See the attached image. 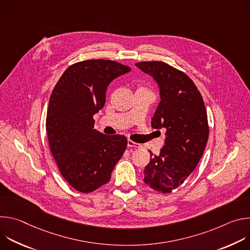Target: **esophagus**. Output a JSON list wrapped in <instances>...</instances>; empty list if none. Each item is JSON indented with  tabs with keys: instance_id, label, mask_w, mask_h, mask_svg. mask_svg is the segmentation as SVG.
I'll use <instances>...</instances> for the list:
<instances>
[{
	"instance_id": "obj_1",
	"label": "esophagus",
	"mask_w": 250,
	"mask_h": 250,
	"mask_svg": "<svg viewBox=\"0 0 250 250\" xmlns=\"http://www.w3.org/2000/svg\"><path fill=\"white\" fill-rule=\"evenodd\" d=\"M127 146L128 147H134V148H140L141 147V146L139 144H136V142H133L130 139L127 140Z\"/></svg>"
}]
</instances>
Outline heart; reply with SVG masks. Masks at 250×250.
<instances>
[{"mask_svg": "<svg viewBox=\"0 0 250 250\" xmlns=\"http://www.w3.org/2000/svg\"><path fill=\"white\" fill-rule=\"evenodd\" d=\"M140 89H142V88H140Z\"/></svg>", "mask_w": 250, "mask_h": 250, "instance_id": "heart-1", "label": "heart"}]
</instances>
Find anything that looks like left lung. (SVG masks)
I'll return each instance as SVG.
<instances>
[{
	"label": "left lung",
	"instance_id": "1",
	"mask_svg": "<svg viewBox=\"0 0 250 250\" xmlns=\"http://www.w3.org/2000/svg\"><path fill=\"white\" fill-rule=\"evenodd\" d=\"M142 72L153 78L160 102L151 119L155 129H166L165 145L151 153L144 175L152 189L170 193L179 187L198 165L208 137L203 98L194 82L181 71L161 61L138 62Z\"/></svg>",
	"mask_w": 250,
	"mask_h": 250
}]
</instances>
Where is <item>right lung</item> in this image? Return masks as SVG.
<instances>
[{"label":"right lung","mask_w":250,"mask_h":250,"mask_svg":"<svg viewBox=\"0 0 250 250\" xmlns=\"http://www.w3.org/2000/svg\"><path fill=\"white\" fill-rule=\"evenodd\" d=\"M131 69L111 60H86L68 67L48 104L46 132L61 175L79 192L108 183L127 139L94 129L93 116L103 109L110 83Z\"/></svg>","instance_id":"right-lung-1"}]
</instances>
